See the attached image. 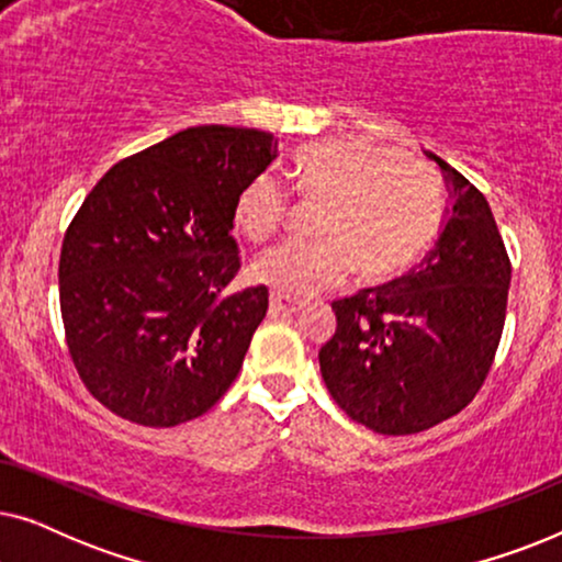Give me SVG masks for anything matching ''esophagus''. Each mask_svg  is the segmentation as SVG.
<instances>
[{"instance_id": "34e87169", "label": "esophagus", "mask_w": 562, "mask_h": 562, "mask_svg": "<svg viewBox=\"0 0 562 562\" xmlns=\"http://www.w3.org/2000/svg\"><path fill=\"white\" fill-rule=\"evenodd\" d=\"M299 310H302V304L294 302V299L281 296V294H273V296H271V312L291 314V312H299Z\"/></svg>"}]
</instances>
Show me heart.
Here are the masks:
<instances>
[{"instance_id": "heart-1", "label": "heart", "mask_w": 562, "mask_h": 562, "mask_svg": "<svg viewBox=\"0 0 562 562\" xmlns=\"http://www.w3.org/2000/svg\"><path fill=\"white\" fill-rule=\"evenodd\" d=\"M291 191L319 202L317 240H291L252 260L260 286L312 299L340 286L352 268L363 281L394 279L417 260L442 220V189L427 164L363 137L306 143L291 164ZM291 191L273 173L245 183L233 220L250 240H266L286 220Z\"/></svg>"}]
</instances>
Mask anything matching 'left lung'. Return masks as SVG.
<instances>
[{"mask_svg": "<svg viewBox=\"0 0 562 562\" xmlns=\"http://www.w3.org/2000/svg\"><path fill=\"white\" fill-rule=\"evenodd\" d=\"M450 206L409 273L333 302L319 371L337 406L379 435H414L463 412L494 366L512 260L486 196L450 164Z\"/></svg>", "mask_w": 562, "mask_h": 562, "instance_id": "left-lung-1", "label": "left lung"}]
</instances>
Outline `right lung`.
Here are the masks:
<instances>
[{"mask_svg":"<svg viewBox=\"0 0 562 562\" xmlns=\"http://www.w3.org/2000/svg\"><path fill=\"white\" fill-rule=\"evenodd\" d=\"M279 140L248 127L181 130L122 158L89 191L60 245L68 356L89 394L143 427L202 417L243 368L268 289L240 271L235 199Z\"/></svg>","mask_w":562,"mask_h":562,"instance_id":"obj_1","label":"right lung"}]
</instances>
